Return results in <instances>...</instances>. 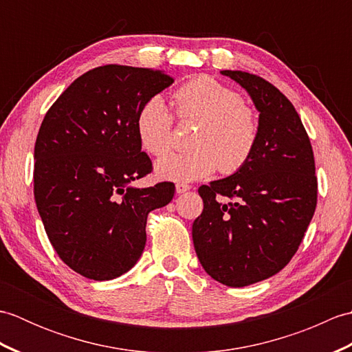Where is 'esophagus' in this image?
I'll return each mask as SVG.
<instances>
[{"instance_id": "34e87169", "label": "esophagus", "mask_w": 352, "mask_h": 352, "mask_svg": "<svg viewBox=\"0 0 352 352\" xmlns=\"http://www.w3.org/2000/svg\"><path fill=\"white\" fill-rule=\"evenodd\" d=\"M175 190H177L178 195H182V193H186L188 190H190V186L188 183H177Z\"/></svg>"}]
</instances>
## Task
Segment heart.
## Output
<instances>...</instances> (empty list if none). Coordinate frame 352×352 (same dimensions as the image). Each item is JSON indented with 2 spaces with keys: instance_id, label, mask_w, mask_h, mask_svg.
Wrapping results in <instances>:
<instances>
[{
  "instance_id": "obj_1",
  "label": "heart",
  "mask_w": 352,
  "mask_h": 352,
  "mask_svg": "<svg viewBox=\"0 0 352 352\" xmlns=\"http://www.w3.org/2000/svg\"><path fill=\"white\" fill-rule=\"evenodd\" d=\"M180 119H197L199 126L192 138L193 148L170 153L155 164L160 178L193 182L212 175L233 174L243 168L258 140V122L252 110L233 89L218 80L199 76L184 83L174 95ZM170 111L159 95L140 107L136 118L138 138L149 154L163 155L172 144Z\"/></svg>"
}]
</instances>
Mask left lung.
<instances>
[{"instance_id":"obj_1","label":"left lung","mask_w":352,"mask_h":352,"mask_svg":"<svg viewBox=\"0 0 352 352\" xmlns=\"http://www.w3.org/2000/svg\"><path fill=\"white\" fill-rule=\"evenodd\" d=\"M221 74L251 96L260 113L258 140L243 168L198 189L204 208L192 239L213 280L243 287L280 272L295 256L315 214L318 180L310 139L294 104L254 74Z\"/></svg>"}]
</instances>
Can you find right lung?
Segmentation results:
<instances>
[{
    "label": "right lung",
    "instance_id": "obj_1",
    "mask_svg": "<svg viewBox=\"0 0 352 352\" xmlns=\"http://www.w3.org/2000/svg\"><path fill=\"white\" fill-rule=\"evenodd\" d=\"M174 83L163 71L106 65L87 71L45 115L34 145V199L45 231L72 271L113 280L138 263L146 218L174 183L133 188L153 170L136 131L140 107Z\"/></svg>",
    "mask_w": 352,
    "mask_h": 352
}]
</instances>
